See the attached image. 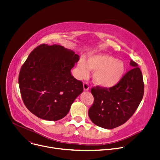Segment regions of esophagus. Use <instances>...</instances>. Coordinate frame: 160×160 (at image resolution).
<instances>
[{"instance_id": "1", "label": "esophagus", "mask_w": 160, "mask_h": 160, "mask_svg": "<svg viewBox=\"0 0 160 160\" xmlns=\"http://www.w3.org/2000/svg\"><path fill=\"white\" fill-rule=\"evenodd\" d=\"M83 86L84 91H88L89 89V84L88 82H84Z\"/></svg>"}]
</instances>
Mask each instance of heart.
Segmentation results:
<instances>
[{
    "label": "heart",
    "instance_id": "heart-1",
    "mask_svg": "<svg viewBox=\"0 0 160 160\" xmlns=\"http://www.w3.org/2000/svg\"><path fill=\"white\" fill-rule=\"evenodd\" d=\"M90 69L94 71L92 77L94 83L101 88L109 89L122 80L125 72V66L123 61L111 55L99 53L90 55L88 61L84 58L78 60L77 72L80 77H87Z\"/></svg>",
    "mask_w": 160,
    "mask_h": 160
}]
</instances>
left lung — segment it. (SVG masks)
Wrapping results in <instances>:
<instances>
[{
	"label": "left lung",
	"mask_w": 160,
	"mask_h": 160,
	"mask_svg": "<svg viewBox=\"0 0 160 160\" xmlns=\"http://www.w3.org/2000/svg\"><path fill=\"white\" fill-rule=\"evenodd\" d=\"M130 66L133 68L116 86L91 89L94 103L88 115L97 126L108 129L120 126L131 118L139 106L144 93L142 73L132 60Z\"/></svg>",
	"instance_id": "obj_1"
}]
</instances>
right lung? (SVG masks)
<instances>
[{"label":"right lung","mask_w":160,"mask_h":160,"mask_svg":"<svg viewBox=\"0 0 160 160\" xmlns=\"http://www.w3.org/2000/svg\"><path fill=\"white\" fill-rule=\"evenodd\" d=\"M80 57L60 45L41 44L21 68L18 84L28 109L38 118L57 121L65 117L83 92V84L71 69Z\"/></svg>","instance_id":"obj_1"}]
</instances>
